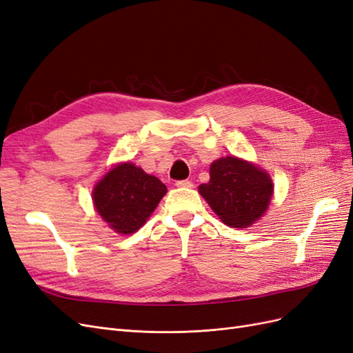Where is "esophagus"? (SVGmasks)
Returning a JSON list of instances; mask_svg holds the SVG:
<instances>
[{"label":"esophagus","mask_w":353,"mask_h":353,"mask_svg":"<svg viewBox=\"0 0 353 353\" xmlns=\"http://www.w3.org/2000/svg\"><path fill=\"white\" fill-rule=\"evenodd\" d=\"M175 185L176 187H184V188H191V187H193V183H191V181H188V179H183V181H176Z\"/></svg>","instance_id":"1"}]
</instances>
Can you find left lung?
<instances>
[{"instance_id":"left-lung-1","label":"left lung","mask_w":353,"mask_h":353,"mask_svg":"<svg viewBox=\"0 0 353 353\" xmlns=\"http://www.w3.org/2000/svg\"><path fill=\"white\" fill-rule=\"evenodd\" d=\"M210 179L199 187L213 212L232 228L258 221L272 196V181L265 170L239 157H221L210 165Z\"/></svg>"}]
</instances>
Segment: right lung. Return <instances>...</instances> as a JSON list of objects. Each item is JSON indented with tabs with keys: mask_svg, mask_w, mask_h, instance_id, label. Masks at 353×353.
Instances as JSON below:
<instances>
[{
	"mask_svg": "<svg viewBox=\"0 0 353 353\" xmlns=\"http://www.w3.org/2000/svg\"><path fill=\"white\" fill-rule=\"evenodd\" d=\"M166 185L134 163L113 168L94 187L92 200L99 215L119 234L140 230L152 215Z\"/></svg>",
	"mask_w": 353,
	"mask_h": 353,
	"instance_id": "obj_1",
	"label": "right lung"
}]
</instances>
